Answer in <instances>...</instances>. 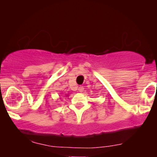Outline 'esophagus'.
Returning <instances> with one entry per match:
<instances>
[{
    "label": "esophagus",
    "mask_w": 157,
    "mask_h": 157,
    "mask_svg": "<svg viewBox=\"0 0 157 157\" xmlns=\"http://www.w3.org/2000/svg\"><path fill=\"white\" fill-rule=\"evenodd\" d=\"M78 90L79 92H83V86H79Z\"/></svg>",
    "instance_id": "esophagus-1"
}]
</instances>
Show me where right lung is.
Wrapping results in <instances>:
<instances>
[{"instance_id":"add662e5","label":"right lung","mask_w":157,"mask_h":157,"mask_svg":"<svg viewBox=\"0 0 157 157\" xmlns=\"http://www.w3.org/2000/svg\"><path fill=\"white\" fill-rule=\"evenodd\" d=\"M66 97H68V94H66Z\"/></svg>"}]
</instances>
